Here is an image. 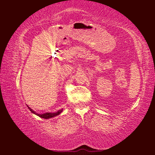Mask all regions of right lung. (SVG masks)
<instances>
[{
    "mask_svg": "<svg viewBox=\"0 0 155 155\" xmlns=\"http://www.w3.org/2000/svg\"><path fill=\"white\" fill-rule=\"evenodd\" d=\"M29 109H30V110L32 112V113H34L35 114H37V116L40 117L41 118H46V119H47V118H52V117H54L55 116H57V115L60 114L62 111V109L61 110H59L58 111H57V113H45V114H37L35 112L34 110H32L31 108L28 107Z\"/></svg>",
    "mask_w": 155,
    "mask_h": 155,
    "instance_id": "obj_1",
    "label": "right lung"
}]
</instances>
